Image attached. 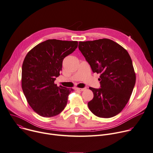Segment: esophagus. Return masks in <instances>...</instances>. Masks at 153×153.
<instances>
[{"label": "esophagus", "mask_w": 153, "mask_h": 153, "mask_svg": "<svg viewBox=\"0 0 153 153\" xmlns=\"http://www.w3.org/2000/svg\"><path fill=\"white\" fill-rule=\"evenodd\" d=\"M75 89H76V90H77V91H84V90L86 89V88H78V87H76Z\"/></svg>", "instance_id": "1"}]
</instances>
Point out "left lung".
<instances>
[{"label": "left lung", "instance_id": "left-lung-1", "mask_svg": "<svg viewBox=\"0 0 153 153\" xmlns=\"http://www.w3.org/2000/svg\"><path fill=\"white\" fill-rule=\"evenodd\" d=\"M79 49L93 72L100 74L101 88H89L94 95L88 102L89 109L100 118L118 115L128 102L136 81L129 53L107 38L79 41Z\"/></svg>", "mask_w": 153, "mask_h": 153}]
</instances>
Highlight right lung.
Returning <instances> with one entry per match:
<instances>
[{"label": "right lung", "mask_w": 153, "mask_h": 153, "mask_svg": "<svg viewBox=\"0 0 153 153\" xmlns=\"http://www.w3.org/2000/svg\"><path fill=\"white\" fill-rule=\"evenodd\" d=\"M77 41L48 39L32 48L24 60L21 87L27 102L39 115L49 118L60 114L73 88L57 87L65 57L77 48Z\"/></svg>", "instance_id": "add662e5"}]
</instances>
